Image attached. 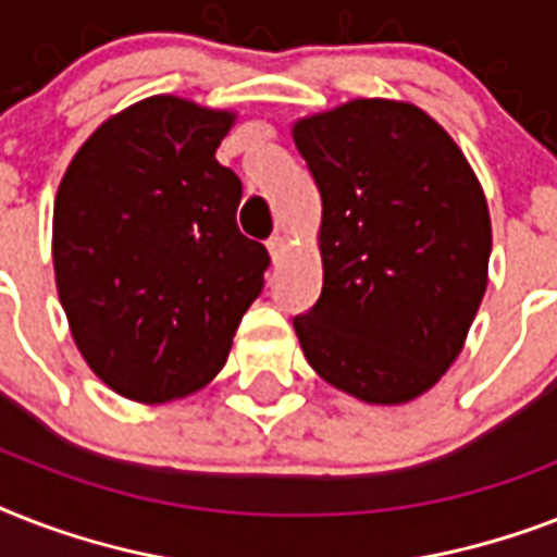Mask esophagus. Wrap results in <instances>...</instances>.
Returning a JSON list of instances; mask_svg holds the SVG:
<instances>
[{
    "mask_svg": "<svg viewBox=\"0 0 557 557\" xmlns=\"http://www.w3.org/2000/svg\"><path fill=\"white\" fill-rule=\"evenodd\" d=\"M269 253H271V260L274 262H280L283 260V253H286V239H283V236H271L269 239Z\"/></svg>",
    "mask_w": 557,
    "mask_h": 557,
    "instance_id": "obj_1",
    "label": "esophagus"
}]
</instances>
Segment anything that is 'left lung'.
Masks as SVG:
<instances>
[{
	"mask_svg": "<svg viewBox=\"0 0 557 557\" xmlns=\"http://www.w3.org/2000/svg\"><path fill=\"white\" fill-rule=\"evenodd\" d=\"M321 190L323 288L295 318L306 361L367 405H407L466 347L483 304L492 216L457 141L407 100L297 117Z\"/></svg>",
	"mask_w": 557,
	"mask_h": 557,
	"instance_id": "left-lung-1",
	"label": "left lung"
}]
</instances>
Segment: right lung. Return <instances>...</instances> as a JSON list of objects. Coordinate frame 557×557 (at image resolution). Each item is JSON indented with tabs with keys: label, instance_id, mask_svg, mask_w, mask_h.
<instances>
[{
	"label": "right lung",
	"instance_id": "right-lung-1",
	"mask_svg": "<svg viewBox=\"0 0 557 557\" xmlns=\"http://www.w3.org/2000/svg\"><path fill=\"white\" fill-rule=\"evenodd\" d=\"M234 121L152 95L107 117L57 187V295L117 396L164 405L210 384L262 292L269 251L239 234L243 185L216 161Z\"/></svg>",
	"mask_w": 557,
	"mask_h": 557
}]
</instances>
